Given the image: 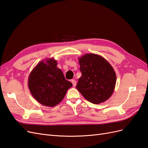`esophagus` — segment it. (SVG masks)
Instances as JSON below:
<instances>
[{
    "label": "esophagus",
    "instance_id": "1",
    "mask_svg": "<svg viewBox=\"0 0 148 148\" xmlns=\"http://www.w3.org/2000/svg\"><path fill=\"white\" fill-rule=\"evenodd\" d=\"M71 83H72L73 84V86L75 87L76 86V84H77V82H76V81L75 79H71Z\"/></svg>",
    "mask_w": 148,
    "mask_h": 148
}]
</instances>
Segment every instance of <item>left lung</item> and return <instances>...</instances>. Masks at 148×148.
<instances>
[{"label": "left lung", "instance_id": "obj_1", "mask_svg": "<svg viewBox=\"0 0 148 148\" xmlns=\"http://www.w3.org/2000/svg\"><path fill=\"white\" fill-rule=\"evenodd\" d=\"M82 77L77 89L91 103L98 104L107 101L112 95L116 75L112 66L102 57L86 53L79 59Z\"/></svg>", "mask_w": 148, "mask_h": 148}]
</instances>
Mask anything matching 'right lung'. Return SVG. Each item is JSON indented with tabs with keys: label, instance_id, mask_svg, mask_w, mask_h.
Segmentation results:
<instances>
[{
	"label": "right lung",
	"instance_id": "right-lung-1",
	"mask_svg": "<svg viewBox=\"0 0 148 148\" xmlns=\"http://www.w3.org/2000/svg\"><path fill=\"white\" fill-rule=\"evenodd\" d=\"M40 62L31 71L28 87L31 95L42 105L53 107L64 99L72 83L65 78L53 59Z\"/></svg>",
	"mask_w": 148,
	"mask_h": 148
}]
</instances>
